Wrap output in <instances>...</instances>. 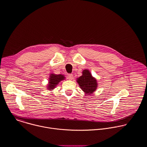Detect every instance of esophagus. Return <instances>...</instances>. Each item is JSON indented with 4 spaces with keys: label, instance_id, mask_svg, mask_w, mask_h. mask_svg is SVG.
Wrapping results in <instances>:
<instances>
[{
    "label": "esophagus",
    "instance_id": "34e87169",
    "mask_svg": "<svg viewBox=\"0 0 147 147\" xmlns=\"http://www.w3.org/2000/svg\"><path fill=\"white\" fill-rule=\"evenodd\" d=\"M67 77H68V78H69V80H71L73 79V74H68V75H67Z\"/></svg>",
    "mask_w": 147,
    "mask_h": 147
}]
</instances>
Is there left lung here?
I'll use <instances>...</instances> for the list:
<instances>
[{"mask_svg":"<svg viewBox=\"0 0 147 147\" xmlns=\"http://www.w3.org/2000/svg\"><path fill=\"white\" fill-rule=\"evenodd\" d=\"M82 74V76L77 78V82L86 94H91L95 91L97 87L96 81L92 77L88 70H84Z\"/></svg>","mask_w":147,"mask_h":147,"instance_id":"obj_1","label":"left lung"}]
</instances>
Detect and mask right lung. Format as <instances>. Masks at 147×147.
<instances>
[{"label":"right lung","instance_id":"obj_1","mask_svg":"<svg viewBox=\"0 0 147 147\" xmlns=\"http://www.w3.org/2000/svg\"><path fill=\"white\" fill-rule=\"evenodd\" d=\"M64 78L65 77L61 74H51L49 78V84L48 85V88L49 90L53 89L59 82L62 80H64Z\"/></svg>","mask_w":147,"mask_h":147}]
</instances>
